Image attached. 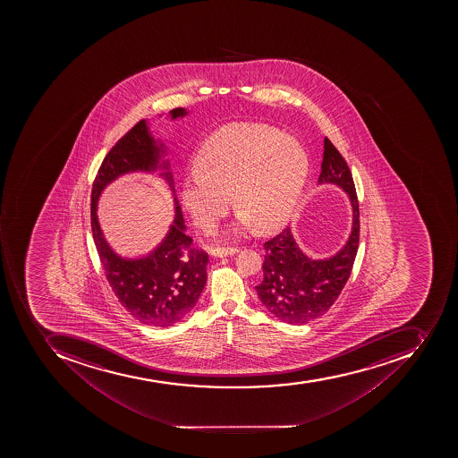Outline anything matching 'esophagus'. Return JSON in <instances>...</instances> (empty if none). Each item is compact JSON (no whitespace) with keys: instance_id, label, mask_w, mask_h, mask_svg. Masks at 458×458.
Masks as SVG:
<instances>
[{"instance_id":"esophagus-1","label":"esophagus","mask_w":458,"mask_h":458,"mask_svg":"<svg viewBox=\"0 0 458 458\" xmlns=\"http://www.w3.org/2000/svg\"><path fill=\"white\" fill-rule=\"evenodd\" d=\"M239 252V249L236 248H216L213 249V258H226V256H233Z\"/></svg>"}]
</instances>
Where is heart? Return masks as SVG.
I'll return each mask as SVG.
<instances>
[{
  "label": "heart",
  "instance_id": "1",
  "mask_svg": "<svg viewBox=\"0 0 458 458\" xmlns=\"http://www.w3.org/2000/svg\"><path fill=\"white\" fill-rule=\"evenodd\" d=\"M179 198L196 226L209 231L229 209L233 191L238 220L232 233L284 226L302 195L310 157L302 144L275 127L234 123L217 130L195 156Z\"/></svg>",
  "mask_w": 458,
  "mask_h": 458
}]
</instances>
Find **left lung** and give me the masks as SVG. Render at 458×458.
<instances>
[{"label":"left lung","mask_w":458,"mask_h":458,"mask_svg":"<svg viewBox=\"0 0 458 458\" xmlns=\"http://www.w3.org/2000/svg\"><path fill=\"white\" fill-rule=\"evenodd\" d=\"M318 184L343 189L352 208V224L345 245L328 258H310L293 238L291 227L267 241L263 260V279L255 286L270 314L291 325L314 321L334 305L343 292L360 243V209L352 174L328 137L324 140V159Z\"/></svg>","instance_id":"obj_1"}]
</instances>
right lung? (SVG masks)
<instances>
[{
	"label": "right lung",
	"instance_id": "obj_1",
	"mask_svg": "<svg viewBox=\"0 0 458 458\" xmlns=\"http://www.w3.org/2000/svg\"><path fill=\"white\" fill-rule=\"evenodd\" d=\"M186 108L169 112L170 120L183 119ZM157 173L174 196L175 217L167 236L146 256L127 259L109 246L97 216L98 199L108 183L123 174ZM91 231L108 284L123 307L137 321L151 327H172L181 322L198 303L206 284L208 255L191 248L181 205L174 191L167 148L156 139L148 120H140L101 163L91 191Z\"/></svg>",
	"mask_w": 458,
	"mask_h": 458
}]
</instances>
